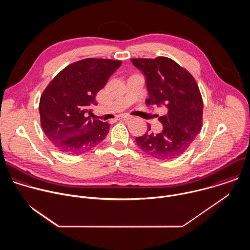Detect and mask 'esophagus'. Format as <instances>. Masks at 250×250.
Masks as SVG:
<instances>
[{"label":"esophagus","instance_id":"obj_1","mask_svg":"<svg viewBox=\"0 0 250 250\" xmlns=\"http://www.w3.org/2000/svg\"><path fill=\"white\" fill-rule=\"evenodd\" d=\"M132 118V116L130 115H120L117 119L118 120H130Z\"/></svg>","mask_w":250,"mask_h":250}]
</instances>
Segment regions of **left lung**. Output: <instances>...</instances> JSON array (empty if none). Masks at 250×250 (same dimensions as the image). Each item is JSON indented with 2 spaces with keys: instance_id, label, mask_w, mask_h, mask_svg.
Instances as JSON below:
<instances>
[{
  "instance_id": "left-lung-1",
  "label": "left lung",
  "mask_w": 250,
  "mask_h": 250,
  "mask_svg": "<svg viewBox=\"0 0 250 250\" xmlns=\"http://www.w3.org/2000/svg\"><path fill=\"white\" fill-rule=\"evenodd\" d=\"M132 64L146 78L147 104H164L167 114L159 117L163 129L135 137L137 146L154 158L171 160L182 155L202 128L203 99L195 78L171 58H132Z\"/></svg>"
}]
</instances>
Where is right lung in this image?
Segmentation results:
<instances>
[{
	"label": "right lung",
	"instance_id": "obj_1",
	"mask_svg": "<svg viewBox=\"0 0 250 250\" xmlns=\"http://www.w3.org/2000/svg\"><path fill=\"white\" fill-rule=\"evenodd\" d=\"M121 65V60L82 59L66 66L47 85L40 101L41 125L59 151L82 154L108 134L110 124L92 120L90 106L97 105V93Z\"/></svg>",
	"mask_w": 250,
	"mask_h": 250
}]
</instances>
